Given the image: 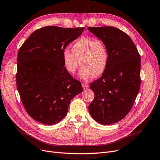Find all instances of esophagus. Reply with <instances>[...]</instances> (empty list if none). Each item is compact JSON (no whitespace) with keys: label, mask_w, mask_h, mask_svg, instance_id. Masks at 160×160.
Segmentation results:
<instances>
[{"label":"esophagus","mask_w":160,"mask_h":160,"mask_svg":"<svg viewBox=\"0 0 160 160\" xmlns=\"http://www.w3.org/2000/svg\"><path fill=\"white\" fill-rule=\"evenodd\" d=\"M82 88H83L84 89H86V88H88V87H89V85H88L86 83H84V82H82Z\"/></svg>","instance_id":"1"}]
</instances>
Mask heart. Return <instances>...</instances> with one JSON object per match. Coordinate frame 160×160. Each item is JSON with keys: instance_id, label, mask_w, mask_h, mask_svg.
Here are the masks:
<instances>
[{"instance_id": "obj_1", "label": "heart", "mask_w": 160, "mask_h": 160, "mask_svg": "<svg viewBox=\"0 0 160 160\" xmlns=\"http://www.w3.org/2000/svg\"><path fill=\"white\" fill-rule=\"evenodd\" d=\"M62 59L64 69L70 74L76 72L80 63L82 67L79 77L86 80L104 73L108 67L109 52L102 40L81 38L71 46V51L68 49L63 51Z\"/></svg>"}]
</instances>
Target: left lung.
Listing matches in <instances>:
<instances>
[{
  "mask_svg": "<svg viewBox=\"0 0 160 160\" xmlns=\"http://www.w3.org/2000/svg\"><path fill=\"white\" fill-rule=\"evenodd\" d=\"M88 29L104 41L109 52L107 68L90 84L95 97L88 109L94 120L108 125L122 120L132 108L140 87V56L132 40L121 29Z\"/></svg>",
  "mask_w": 160,
  "mask_h": 160,
  "instance_id": "1",
  "label": "left lung"
}]
</instances>
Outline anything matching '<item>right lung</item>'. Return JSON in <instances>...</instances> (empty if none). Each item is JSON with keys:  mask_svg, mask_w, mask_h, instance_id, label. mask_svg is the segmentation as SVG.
I'll return each instance as SVG.
<instances>
[{"mask_svg": "<svg viewBox=\"0 0 160 160\" xmlns=\"http://www.w3.org/2000/svg\"><path fill=\"white\" fill-rule=\"evenodd\" d=\"M84 28L45 26L33 32L17 57L16 86L22 104L34 120L52 125L66 116L70 102L82 90L63 67L67 46Z\"/></svg>", "mask_w": 160, "mask_h": 160, "instance_id": "right-lung-1", "label": "right lung"}]
</instances>
